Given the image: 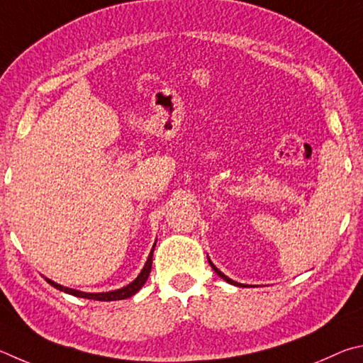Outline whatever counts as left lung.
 <instances>
[{"label":"left lung","mask_w":363,"mask_h":363,"mask_svg":"<svg viewBox=\"0 0 363 363\" xmlns=\"http://www.w3.org/2000/svg\"><path fill=\"white\" fill-rule=\"evenodd\" d=\"M208 263H211V266H212V269L215 271V272H217V274L221 277V279H223V281H226L228 284H233V285H238V287H247V285H244V284H239V282H234L233 281V279H230V277H228V276H225L223 274V272H221L218 268H215V264L211 262V259H208Z\"/></svg>","instance_id":"left-lung-1"}]
</instances>
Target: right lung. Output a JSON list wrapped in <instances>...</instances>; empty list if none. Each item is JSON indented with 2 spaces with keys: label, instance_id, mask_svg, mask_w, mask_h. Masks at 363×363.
I'll return each mask as SVG.
<instances>
[{
  "label": "right lung",
  "instance_id": "add662e5",
  "mask_svg": "<svg viewBox=\"0 0 363 363\" xmlns=\"http://www.w3.org/2000/svg\"><path fill=\"white\" fill-rule=\"evenodd\" d=\"M155 247L156 244L152 245L151 253L148 259H146V263L143 266V269L140 274L137 276V279L133 282H130L129 285H125V287L119 289V290H113V291H104V294H86V291H79V290H74V289H68V287H63L60 284H55L54 281H50V279H46V281L52 285L54 289L60 290V291H65L68 295H73V296H78V298H87V300H97V301H116V300H125V298H130L137 294V291L143 287V284L146 282V279H148L150 272H151V264H152V252H155Z\"/></svg>",
  "mask_w": 363,
  "mask_h": 363
}]
</instances>
